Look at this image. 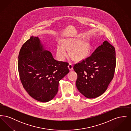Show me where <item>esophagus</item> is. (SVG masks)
Masks as SVG:
<instances>
[{
    "mask_svg": "<svg viewBox=\"0 0 131 131\" xmlns=\"http://www.w3.org/2000/svg\"><path fill=\"white\" fill-rule=\"evenodd\" d=\"M68 68L69 69V70H73V65L72 64H71V63H70L69 64L68 66Z\"/></svg>",
    "mask_w": 131,
    "mask_h": 131,
    "instance_id": "1",
    "label": "esophagus"
}]
</instances>
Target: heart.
<instances>
[{
  "label": "heart",
  "mask_w": 131,
  "mask_h": 131,
  "mask_svg": "<svg viewBox=\"0 0 131 131\" xmlns=\"http://www.w3.org/2000/svg\"><path fill=\"white\" fill-rule=\"evenodd\" d=\"M62 44L56 46V55L60 61H64L69 55L68 50L71 49V54L75 59H81L86 56L87 46L84 43L75 38H67L61 41Z\"/></svg>",
  "instance_id": "heart-1"
}]
</instances>
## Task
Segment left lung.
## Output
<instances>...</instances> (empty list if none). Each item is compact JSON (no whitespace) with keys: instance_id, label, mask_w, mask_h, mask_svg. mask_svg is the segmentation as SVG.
Here are the masks:
<instances>
[{"instance_id":"1","label":"left lung","mask_w":131,"mask_h":131,"mask_svg":"<svg viewBox=\"0 0 131 131\" xmlns=\"http://www.w3.org/2000/svg\"><path fill=\"white\" fill-rule=\"evenodd\" d=\"M115 66V48L105 41L90 56L74 65L78 90L87 98L100 96L112 81Z\"/></svg>"}]
</instances>
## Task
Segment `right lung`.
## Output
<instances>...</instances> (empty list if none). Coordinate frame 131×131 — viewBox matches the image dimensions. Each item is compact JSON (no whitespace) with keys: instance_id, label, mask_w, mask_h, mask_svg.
I'll use <instances>...</instances> for the list:
<instances>
[{"instance_id":"1","label":"right lung","mask_w":131,"mask_h":131,"mask_svg":"<svg viewBox=\"0 0 131 131\" xmlns=\"http://www.w3.org/2000/svg\"><path fill=\"white\" fill-rule=\"evenodd\" d=\"M18 58L19 78L26 92L41 102L52 100L58 92L59 82L69 72L68 63L55 60L34 36L23 44Z\"/></svg>"}]
</instances>
